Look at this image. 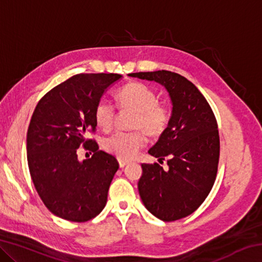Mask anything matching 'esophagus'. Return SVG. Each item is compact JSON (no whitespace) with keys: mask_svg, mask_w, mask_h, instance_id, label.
Segmentation results:
<instances>
[{"mask_svg":"<svg viewBox=\"0 0 262 262\" xmlns=\"http://www.w3.org/2000/svg\"><path fill=\"white\" fill-rule=\"evenodd\" d=\"M118 162H119V166H120V167H125L127 164H129V162L125 161V159H121V158H119Z\"/></svg>","mask_w":262,"mask_h":262,"instance_id":"esophagus-1","label":"esophagus"}]
</instances>
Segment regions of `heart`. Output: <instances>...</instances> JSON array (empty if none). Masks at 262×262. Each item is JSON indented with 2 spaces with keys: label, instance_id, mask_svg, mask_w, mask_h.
<instances>
[{
  "label": "heart",
  "instance_id": "1",
  "mask_svg": "<svg viewBox=\"0 0 262 262\" xmlns=\"http://www.w3.org/2000/svg\"><path fill=\"white\" fill-rule=\"evenodd\" d=\"M117 99L122 108L135 111L130 132H117L103 141L106 151L121 159H130L147 143L145 130L150 136L162 135L171 120L167 105L158 103V96L151 88L140 82H130L119 89ZM115 108L106 100H99L95 107V121L104 130L113 125Z\"/></svg>",
  "mask_w": 262,
  "mask_h": 262
}]
</instances>
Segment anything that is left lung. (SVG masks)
Masks as SVG:
<instances>
[{
	"instance_id": "8db88e82",
	"label": "left lung",
	"mask_w": 262,
	"mask_h": 262,
	"mask_svg": "<svg viewBox=\"0 0 262 262\" xmlns=\"http://www.w3.org/2000/svg\"><path fill=\"white\" fill-rule=\"evenodd\" d=\"M132 77L155 81L172 101L171 120L151 156L167 157L168 171L157 163L142 164L139 193L145 208L164 222L177 221L198 209L210 193L220 159V135L212 110L199 89L179 74L133 73Z\"/></svg>"
}]
</instances>
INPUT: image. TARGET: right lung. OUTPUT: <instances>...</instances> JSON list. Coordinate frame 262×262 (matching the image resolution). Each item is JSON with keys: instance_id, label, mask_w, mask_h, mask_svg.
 <instances>
[{"instance_id": "right-lung-1", "label": "right lung", "mask_w": 262, "mask_h": 262, "mask_svg": "<svg viewBox=\"0 0 262 262\" xmlns=\"http://www.w3.org/2000/svg\"><path fill=\"white\" fill-rule=\"evenodd\" d=\"M121 77L75 75L48 91L35 106L26 137L30 174L43 205L61 219L90 221L107 202L119 163L86 136L96 130L97 103ZM81 145L94 152L83 162L77 158Z\"/></svg>"}]
</instances>
